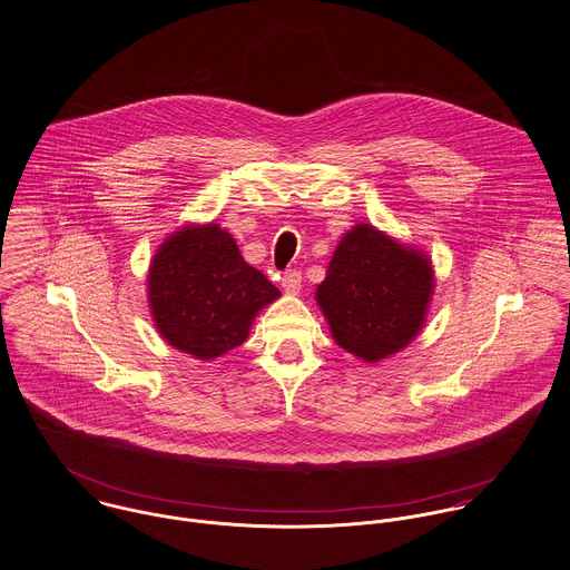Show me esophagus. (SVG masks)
<instances>
[{"label": "esophagus", "instance_id": "1", "mask_svg": "<svg viewBox=\"0 0 570 570\" xmlns=\"http://www.w3.org/2000/svg\"><path fill=\"white\" fill-rule=\"evenodd\" d=\"M282 286H284L286 293H293V295L299 293V288H302V271H295V268L286 271L282 275Z\"/></svg>", "mask_w": 570, "mask_h": 570}]
</instances>
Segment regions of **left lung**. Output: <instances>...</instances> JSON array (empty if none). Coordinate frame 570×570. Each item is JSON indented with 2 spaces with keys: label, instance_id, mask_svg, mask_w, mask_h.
Masks as SVG:
<instances>
[{
  "label": "left lung",
  "instance_id": "1",
  "mask_svg": "<svg viewBox=\"0 0 570 570\" xmlns=\"http://www.w3.org/2000/svg\"><path fill=\"white\" fill-rule=\"evenodd\" d=\"M431 293L433 271L424 255L372 225H356L332 255L316 302L336 343L376 363L417 336Z\"/></svg>",
  "mask_w": 570,
  "mask_h": 570
}]
</instances>
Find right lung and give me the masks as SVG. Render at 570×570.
<instances>
[{
    "mask_svg": "<svg viewBox=\"0 0 570 570\" xmlns=\"http://www.w3.org/2000/svg\"><path fill=\"white\" fill-rule=\"evenodd\" d=\"M279 291L243 259L218 225L170 236L148 271V302L159 334L194 358L209 361L245 343L259 308Z\"/></svg>",
    "mask_w": 570,
    "mask_h": 570,
    "instance_id": "1",
    "label": "right lung"
}]
</instances>
